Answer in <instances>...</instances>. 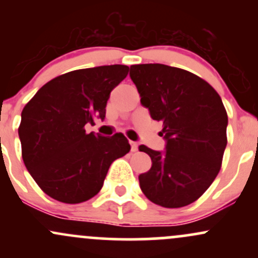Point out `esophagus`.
I'll return each mask as SVG.
<instances>
[{
  "label": "esophagus",
  "instance_id": "34e87169",
  "mask_svg": "<svg viewBox=\"0 0 258 258\" xmlns=\"http://www.w3.org/2000/svg\"><path fill=\"white\" fill-rule=\"evenodd\" d=\"M130 144H131V152H137L138 150V143H136V142H130Z\"/></svg>",
  "mask_w": 258,
  "mask_h": 258
}]
</instances>
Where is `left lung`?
<instances>
[{
	"mask_svg": "<svg viewBox=\"0 0 258 258\" xmlns=\"http://www.w3.org/2000/svg\"><path fill=\"white\" fill-rule=\"evenodd\" d=\"M130 76L142 105L162 121L166 141L164 152L139 146L152 159L150 170L138 177L142 191L162 207L189 205L221 170L228 116L220 94L195 74L164 64L131 65Z\"/></svg>",
	"mask_w": 258,
	"mask_h": 258,
	"instance_id": "1",
	"label": "left lung"
}]
</instances>
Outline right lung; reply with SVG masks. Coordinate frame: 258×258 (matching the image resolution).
<instances>
[{
    "label": "right lung",
    "mask_w": 258,
    "mask_h": 258,
    "mask_svg": "<svg viewBox=\"0 0 258 258\" xmlns=\"http://www.w3.org/2000/svg\"><path fill=\"white\" fill-rule=\"evenodd\" d=\"M127 65H103L57 76L22 111V156L29 173L53 199L79 204L98 194L109 167L131 149L122 133L103 137L86 125L104 120L110 92Z\"/></svg>",
    "instance_id": "right-lung-1"
}]
</instances>
